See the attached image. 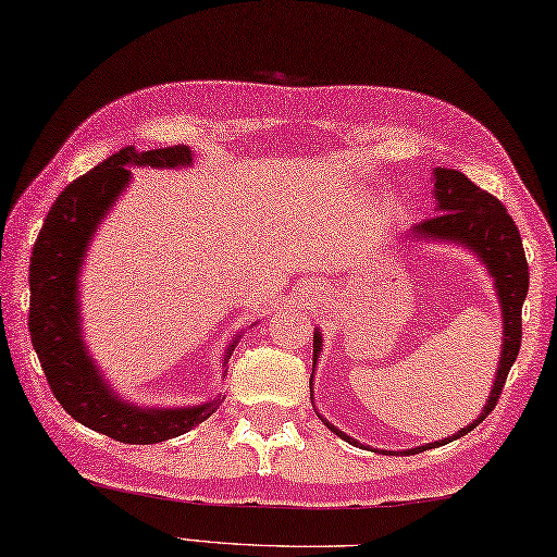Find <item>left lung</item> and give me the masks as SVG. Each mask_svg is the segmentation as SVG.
I'll return each instance as SVG.
<instances>
[{
    "mask_svg": "<svg viewBox=\"0 0 557 557\" xmlns=\"http://www.w3.org/2000/svg\"><path fill=\"white\" fill-rule=\"evenodd\" d=\"M433 196L437 200L435 206L437 215L417 224V227L411 230L413 239L461 244L471 248V253H476L481 263L488 268V275L495 280V292H498L500 311H503V351H500L498 373H495V383L491 387V395H488L486 407L481 411V417L474 419V423H469L467 429L445 437V441L401 449L399 455H419L423 449L447 445L457 441V437L467 435L469 431H474L476 425L495 409V405H498L500 389L505 387L507 373H510L519 354V345H522V304L529 292V265H527L522 236H519V230L515 220L510 218V212L505 210V206L498 198L491 196L488 191H483V188H479L476 184H471L465 174L447 168L433 170ZM321 347H323V337L315 327L313 371H315V361H318V354H321ZM311 399H313V383H311ZM318 417H321V413H318ZM323 423L335 435H339L342 441L363 447L347 433H342L337 425H333L327 419H323ZM375 453H389V449H375Z\"/></svg>",
    "mask_w": 557,
    "mask_h": 557,
    "instance_id": "obj_1",
    "label": "left lung"
}]
</instances>
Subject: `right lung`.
<instances>
[{"label":"right lung","mask_w":557,"mask_h":557,"mask_svg":"<svg viewBox=\"0 0 557 557\" xmlns=\"http://www.w3.org/2000/svg\"><path fill=\"white\" fill-rule=\"evenodd\" d=\"M128 164L158 170L191 168L194 152L186 146L146 152L126 146L59 194L33 246L28 330L47 383L69 417L120 443L150 445L196 429L218 411L220 397L206 405L172 409L132 405L114 395L83 342L78 275L96 230L132 182ZM236 339L239 337L224 351V363L230 361Z\"/></svg>","instance_id":"add662e5"}]
</instances>
